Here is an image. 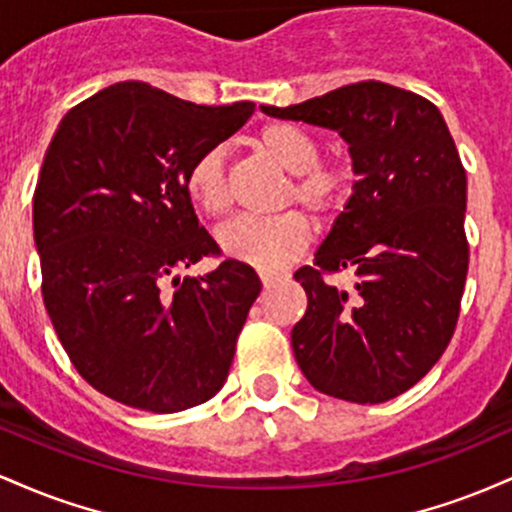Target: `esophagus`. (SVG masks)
Returning a JSON list of instances; mask_svg holds the SVG:
<instances>
[{"instance_id":"34e87169","label":"esophagus","mask_w":512,"mask_h":512,"mask_svg":"<svg viewBox=\"0 0 512 512\" xmlns=\"http://www.w3.org/2000/svg\"><path fill=\"white\" fill-rule=\"evenodd\" d=\"M279 279H281V276L274 274V272H260V281H262L264 289H272V286H274Z\"/></svg>"}]
</instances>
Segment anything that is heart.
<instances>
[{
	"label": "heart",
	"mask_w": 512,
	"mask_h": 512,
	"mask_svg": "<svg viewBox=\"0 0 512 512\" xmlns=\"http://www.w3.org/2000/svg\"><path fill=\"white\" fill-rule=\"evenodd\" d=\"M255 144L281 168L293 173L286 202H298L310 214L332 216L349 192V170L342 163L320 161V142L308 129L272 122L257 132ZM187 192L207 214L231 207V182L223 146H211L187 170ZM216 243L231 260L262 272L286 267L310 243V223L298 211L276 216H238L216 231Z\"/></svg>",
	"instance_id": "b5f03b06"
}]
</instances>
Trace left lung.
<instances>
[{"label":"left lung","instance_id":"obj_1","mask_svg":"<svg viewBox=\"0 0 512 512\" xmlns=\"http://www.w3.org/2000/svg\"><path fill=\"white\" fill-rule=\"evenodd\" d=\"M262 113L332 129L349 144L356 182L344 211L293 274L308 310L291 332L315 390L380 404L414 387L455 332L469 267L467 175L440 110L411 91L361 81ZM355 274V291L325 273Z\"/></svg>","mask_w":512,"mask_h":512}]
</instances>
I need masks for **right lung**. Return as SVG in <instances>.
<instances>
[{"instance_id": "1", "label": "right lung", "mask_w": 512, "mask_h": 512, "mask_svg": "<svg viewBox=\"0 0 512 512\" xmlns=\"http://www.w3.org/2000/svg\"><path fill=\"white\" fill-rule=\"evenodd\" d=\"M252 113L120 81L69 110L45 151L33 195L45 308L81 378L115 402L173 414L226 383L260 279L236 260L175 272L219 252L187 170Z\"/></svg>"}]
</instances>
